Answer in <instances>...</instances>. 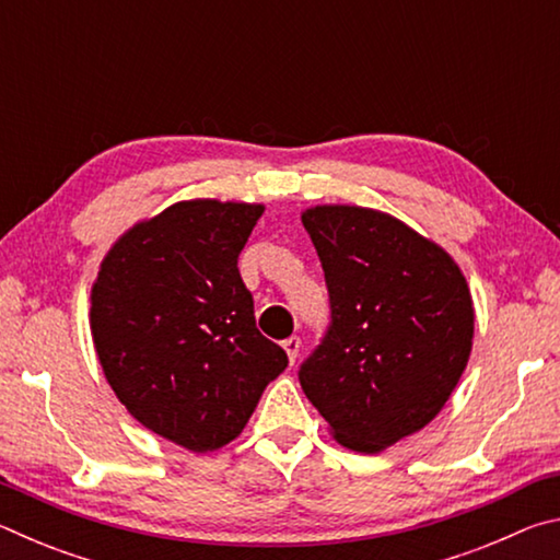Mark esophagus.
Returning <instances> with one entry per match:
<instances>
[{"mask_svg":"<svg viewBox=\"0 0 560 560\" xmlns=\"http://www.w3.org/2000/svg\"><path fill=\"white\" fill-rule=\"evenodd\" d=\"M283 350H287V355H289L291 363H296L299 350H301V338L299 336H291V338L283 340Z\"/></svg>","mask_w":560,"mask_h":560,"instance_id":"34e87169","label":"esophagus"}]
</instances>
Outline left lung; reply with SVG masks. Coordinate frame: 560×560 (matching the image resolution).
<instances>
[{"mask_svg":"<svg viewBox=\"0 0 560 560\" xmlns=\"http://www.w3.org/2000/svg\"><path fill=\"white\" fill-rule=\"evenodd\" d=\"M324 267L330 320L299 383L336 440L381 452L422 430L467 368L474 308L457 264L390 214H301Z\"/></svg>","mask_w":560,"mask_h":560,"instance_id":"left-lung-1","label":"left lung"}]
</instances>
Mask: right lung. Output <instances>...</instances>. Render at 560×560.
I'll return each mask as SVG.
<instances>
[{
    "instance_id": "1",
    "label": "right lung",
    "mask_w": 560,
    "mask_h": 560,
    "mask_svg": "<svg viewBox=\"0 0 560 560\" xmlns=\"http://www.w3.org/2000/svg\"><path fill=\"white\" fill-rule=\"evenodd\" d=\"M261 212L177 202L132 226L93 283V343L113 393L148 430L192 452L232 442L289 365L259 334L236 267Z\"/></svg>"
}]
</instances>
